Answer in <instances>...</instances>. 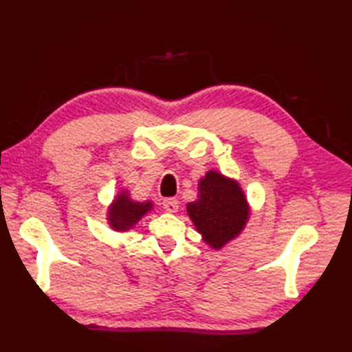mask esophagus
I'll use <instances>...</instances> for the list:
<instances>
[{"label": "esophagus", "mask_w": 352, "mask_h": 352, "mask_svg": "<svg viewBox=\"0 0 352 352\" xmlns=\"http://www.w3.org/2000/svg\"><path fill=\"white\" fill-rule=\"evenodd\" d=\"M163 208L168 213H175L178 210V201L175 198H166L163 201Z\"/></svg>", "instance_id": "obj_1"}]
</instances>
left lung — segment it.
Segmentation results:
<instances>
[{"label": "left lung", "instance_id": "obj_1", "mask_svg": "<svg viewBox=\"0 0 352 352\" xmlns=\"http://www.w3.org/2000/svg\"><path fill=\"white\" fill-rule=\"evenodd\" d=\"M188 213L204 241L222 248L242 231L248 206L239 184L210 170L199 182V198L188 204Z\"/></svg>", "mask_w": 352, "mask_h": 352}]
</instances>
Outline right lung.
<instances>
[{
    "label": "right lung",
    "mask_w": 352,
    "mask_h": 352,
    "mask_svg": "<svg viewBox=\"0 0 352 352\" xmlns=\"http://www.w3.org/2000/svg\"><path fill=\"white\" fill-rule=\"evenodd\" d=\"M149 208H151V203H134V201L125 197V193H121V195L115 199V203L111 204L109 213L110 226L119 231L129 230L149 210Z\"/></svg>",
    "instance_id": "add662e5"
}]
</instances>
